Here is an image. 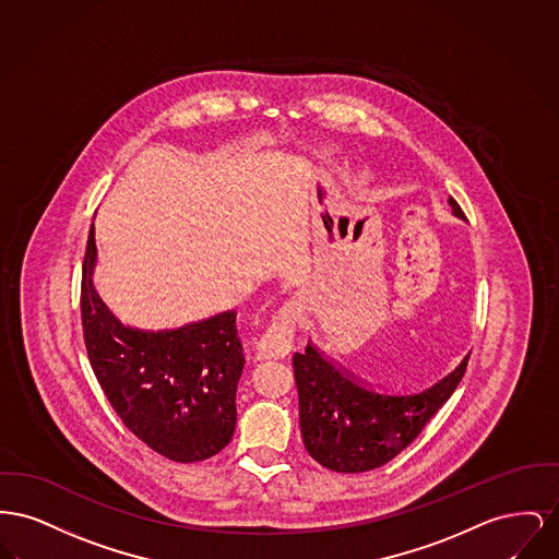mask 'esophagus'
I'll return each instance as SVG.
<instances>
[{
	"label": "esophagus",
	"instance_id": "1",
	"mask_svg": "<svg viewBox=\"0 0 559 559\" xmlns=\"http://www.w3.org/2000/svg\"><path fill=\"white\" fill-rule=\"evenodd\" d=\"M300 302L288 300L282 305V309L275 313L273 322L266 328L265 334L257 343V359H284L293 352L296 323L300 320Z\"/></svg>",
	"mask_w": 559,
	"mask_h": 559
}]
</instances>
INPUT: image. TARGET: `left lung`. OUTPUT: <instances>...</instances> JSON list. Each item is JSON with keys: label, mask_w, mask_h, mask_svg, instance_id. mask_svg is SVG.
Here are the masks:
<instances>
[{"label": "left lung", "mask_w": 559, "mask_h": 559, "mask_svg": "<svg viewBox=\"0 0 559 559\" xmlns=\"http://www.w3.org/2000/svg\"><path fill=\"white\" fill-rule=\"evenodd\" d=\"M452 214L465 218L448 198ZM469 355L440 381L412 391H382L325 359L311 343L294 353L300 433L307 452L325 469L361 473L395 459L450 400Z\"/></svg>", "instance_id": "1"}]
</instances>
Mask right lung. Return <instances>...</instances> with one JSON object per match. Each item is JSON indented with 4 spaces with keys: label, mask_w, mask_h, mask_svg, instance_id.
<instances>
[{
    "label": "right lung",
    "mask_w": 559,
    "mask_h": 559,
    "mask_svg": "<svg viewBox=\"0 0 559 559\" xmlns=\"http://www.w3.org/2000/svg\"><path fill=\"white\" fill-rule=\"evenodd\" d=\"M94 225L82 271V325L90 364L123 425L177 463L206 461L236 431L243 347L236 311L178 328L121 322L94 286Z\"/></svg>",
    "instance_id": "add662e5"
}]
</instances>
